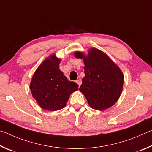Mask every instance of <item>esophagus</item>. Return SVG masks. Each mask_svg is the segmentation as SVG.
<instances>
[{
  "mask_svg": "<svg viewBox=\"0 0 152 152\" xmlns=\"http://www.w3.org/2000/svg\"><path fill=\"white\" fill-rule=\"evenodd\" d=\"M76 82L78 84V86H80L81 85V84H82V80H81L80 79H78V80H77L76 81Z\"/></svg>",
  "mask_w": 152,
  "mask_h": 152,
  "instance_id": "esophagus-1",
  "label": "esophagus"
}]
</instances>
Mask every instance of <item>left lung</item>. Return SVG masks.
Masks as SVG:
<instances>
[{
    "label": "left lung",
    "mask_w": 152,
    "mask_h": 152,
    "mask_svg": "<svg viewBox=\"0 0 152 152\" xmlns=\"http://www.w3.org/2000/svg\"><path fill=\"white\" fill-rule=\"evenodd\" d=\"M76 58L83 59L85 76L79 91L85 96L90 107L103 110L116 103L123 90L122 71L106 53L91 48L88 55L76 51Z\"/></svg>",
    "instance_id": "8db88e82"
}]
</instances>
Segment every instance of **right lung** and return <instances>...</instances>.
<instances>
[{"instance_id":"obj_1","label":"right lung","mask_w":152,"mask_h":152,"mask_svg":"<svg viewBox=\"0 0 152 152\" xmlns=\"http://www.w3.org/2000/svg\"><path fill=\"white\" fill-rule=\"evenodd\" d=\"M60 61L55 54L49 56L35 70L31 81L32 96L45 110L63 109L70 95L78 90V84L68 81L59 69Z\"/></svg>"}]
</instances>
